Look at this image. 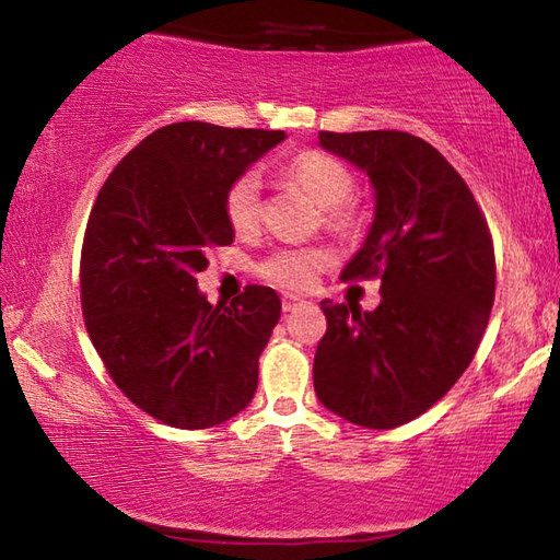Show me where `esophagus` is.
Instances as JSON below:
<instances>
[{"label": "esophagus", "mask_w": 560, "mask_h": 560, "mask_svg": "<svg viewBox=\"0 0 560 560\" xmlns=\"http://www.w3.org/2000/svg\"><path fill=\"white\" fill-rule=\"evenodd\" d=\"M311 301H306L303 296H296V293H283V311H296V308H301V306H308Z\"/></svg>", "instance_id": "1"}]
</instances>
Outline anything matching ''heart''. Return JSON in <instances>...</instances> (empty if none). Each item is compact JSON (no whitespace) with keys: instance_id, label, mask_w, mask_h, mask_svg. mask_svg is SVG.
I'll return each instance as SVG.
<instances>
[{"instance_id":"heart-1","label":"heart","mask_w":560,"mask_h":560,"mask_svg":"<svg viewBox=\"0 0 560 560\" xmlns=\"http://www.w3.org/2000/svg\"><path fill=\"white\" fill-rule=\"evenodd\" d=\"M289 175L306 187L311 197L328 212L343 207L355 187L350 170L324 153H301L293 158ZM224 212L236 232H249L257 226L261 214V177L257 170H246L230 185L224 195ZM326 264L328 254L324 249L289 246V249L273 252L261 264V273L279 287L308 289Z\"/></svg>"}]
</instances>
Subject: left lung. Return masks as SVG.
<instances>
[{"mask_svg": "<svg viewBox=\"0 0 560 560\" xmlns=\"http://www.w3.org/2000/svg\"><path fill=\"white\" fill-rule=\"evenodd\" d=\"M326 153L371 179L375 210L340 279H381L363 311L320 301L314 358L320 405L350 424L393 430L467 371L494 303V246L469 187L440 150L400 130L318 132Z\"/></svg>", "mask_w": 560, "mask_h": 560, "instance_id": "1", "label": "left lung"}]
</instances>
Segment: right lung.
<instances>
[{
	"label": "right lung",
	"mask_w": 560,
	"mask_h": 560,
	"mask_svg": "<svg viewBox=\"0 0 560 560\" xmlns=\"http://www.w3.org/2000/svg\"><path fill=\"white\" fill-rule=\"evenodd\" d=\"M283 130L165 126L132 148L93 205L81 252V303L93 348L130 402L179 430L240 415L279 324L269 287L212 306L197 289L212 246L234 242L224 195Z\"/></svg>",
	"instance_id": "1"
}]
</instances>
